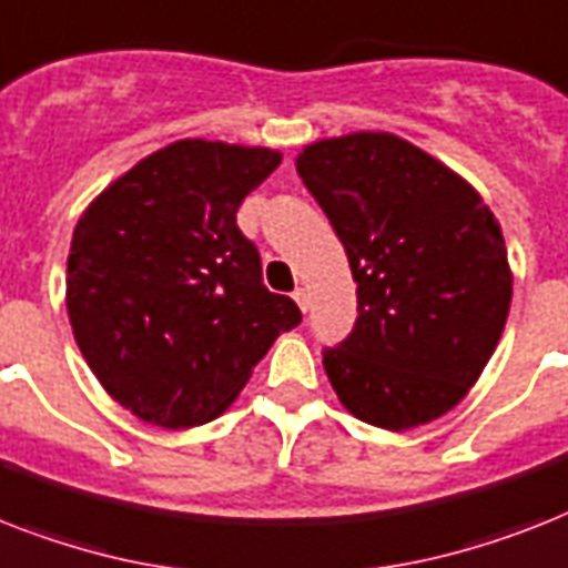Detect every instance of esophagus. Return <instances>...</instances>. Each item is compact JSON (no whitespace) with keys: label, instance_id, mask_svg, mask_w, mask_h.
<instances>
[{"label":"esophagus","instance_id":"1","mask_svg":"<svg viewBox=\"0 0 568 568\" xmlns=\"http://www.w3.org/2000/svg\"><path fill=\"white\" fill-rule=\"evenodd\" d=\"M292 297L297 300V306L303 308V312H308V292H306V288H297V292H294Z\"/></svg>","mask_w":568,"mask_h":568}]
</instances>
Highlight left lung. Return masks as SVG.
<instances>
[{
  "label": "left lung",
  "instance_id": "8db88e82",
  "mask_svg": "<svg viewBox=\"0 0 568 568\" xmlns=\"http://www.w3.org/2000/svg\"><path fill=\"white\" fill-rule=\"evenodd\" d=\"M297 174L356 280V326L324 349L341 405L388 432L444 417L508 321L514 274L496 215L449 165L385 131L312 142Z\"/></svg>",
  "mask_w": 568,
  "mask_h": 568
}]
</instances>
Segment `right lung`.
Instances as JSON below:
<instances>
[{"mask_svg": "<svg viewBox=\"0 0 568 568\" xmlns=\"http://www.w3.org/2000/svg\"><path fill=\"white\" fill-rule=\"evenodd\" d=\"M283 163L274 149L178 140L116 178L78 219L67 312L81 356L151 426L224 414L300 308L262 285L242 236L244 195Z\"/></svg>", "mask_w": 568, "mask_h": 568, "instance_id": "right-lung-1", "label": "right lung"}]
</instances>
